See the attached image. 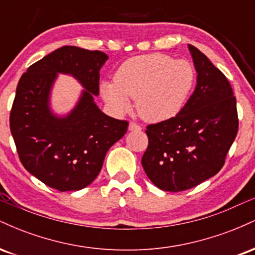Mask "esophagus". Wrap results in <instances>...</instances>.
Listing matches in <instances>:
<instances>
[{"label":"esophagus","instance_id":"34e87169","mask_svg":"<svg viewBox=\"0 0 255 255\" xmlns=\"http://www.w3.org/2000/svg\"><path fill=\"white\" fill-rule=\"evenodd\" d=\"M128 128H129V130H140V129H141V127H140L139 125H136L135 122H130L129 127H128Z\"/></svg>","mask_w":255,"mask_h":255}]
</instances>
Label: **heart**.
Instances as JSON below:
<instances>
[{
	"mask_svg": "<svg viewBox=\"0 0 255 255\" xmlns=\"http://www.w3.org/2000/svg\"><path fill=\"white\" fill-rule=\"evenodd\" d=\"M197 71L191 61L164 54L131 57L120 66L115 80L105 81L102 92L116 111L127 110L135 98L140 118L160 122L176 116L191 97Z\"/></svg>",
	"mask_w": 255,
	"mask_h": 255,
	"instance_id": "heart-1",
	"label": "heart"
}]
</instances>
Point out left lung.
Returning a JSON list of instances; mask_svg holds the SVG:
<instances>
[{
  "label": "left lung",
  "mask_w": 255,
  "mask_h": 255,
  "mask_svg": "<svg viewBox=\"0 0 255 255\" xmlns=\"http://www.w3.org/2000/svg\"><path fill=\"white\" fill-rule=\"evenodd\" d=\"M197 87L174 118L148 125L142 168L154 186L182 192L223 168L239 130L236 98L225 75L189 44Z\"/></svg>",
  "instance_id": "obj_1"
}]
</instances>
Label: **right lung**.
I'll return each mask as SVG.
<instances>
[{"label": "right lung", "instance_id": "right-lung-1", "mask_svg": "<svg viewBox=\"0 0 255 255\" xmlns=\"http://www.w3.org/2000/svg\"><path fill=\"white\" fill-rule=\"evenodd\" d=\"M107 54L62 46L27 68L20 78L9 126L20 162L46 186L79 191L98 176L109 148L125 135L128 121L105 115L93 102ZM57 72L72 74L87 89L63 119L50 113L48 92Z\"/></svg>", "mask_w": 255, "mask_h": 255}]
</instances>
